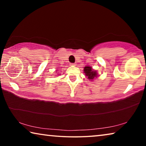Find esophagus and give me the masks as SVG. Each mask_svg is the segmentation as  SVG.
Returning <instances> with one entry per match:
<instances>
[{
    "label": "esophagus",
    "mask_w": 146,
    "mask_h": 146,
    "mask_svg": "<svg viewBox=\"0 0 146 146\" xmlns=\"http://www.w3.org/2000/svg\"><path fill=\"white\" fill-rule=\"evenodd\" d=\"M76 64H73V63H71V64H70V66H75Z\"/></svg>",
    "instance_id": "1"
}]
</instances>
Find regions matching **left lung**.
Returning a JSON list of instances; mask_svg holds the SVG:
<instances>
[{"label": "left lung", "instance_id": "1", "mask_svg": "<svg viewBox=\"0 0 146 146\" xmlns=\"http://www.w3.org/2000/svg\"><path fill=\"white\" fill-rule=\"evenodd\" d=\"M84 73H85L86 77H87L91 81H93L94 79L98 77L97 71L93 70L91 66H85L84 68Z\"/></svg>", "mask_w": 146, "mask_h": 146}]
</instances>
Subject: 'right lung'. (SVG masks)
<instances>
[{
  "label": "right lung",
  "mask_w": 146,
  "mask_h": 146,
  "mask_svg": "<svg viewBox=\"0 0 146 146\" xmlns=\"http://www.w3.org/2000/svg\"><path fill=\"white\" fill-rule=\"evenodd\" d=\"M55 72H57V70H56V71H55ZM56 74H57V75H60V74H59V73H56Z\"/></svg>",
  "instance_id": "add662e5"
}]
</instances>
